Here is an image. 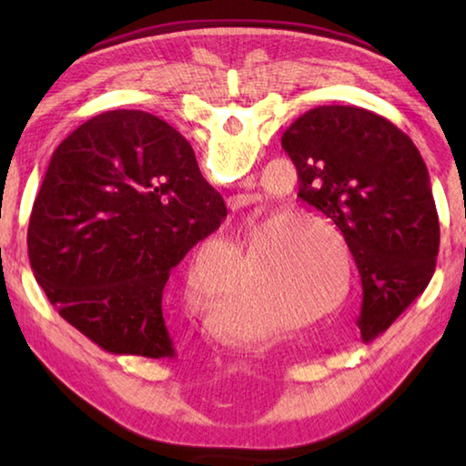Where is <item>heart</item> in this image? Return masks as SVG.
<instances>
[{"mask_svg": "<svg viewBox=\"0 0 466 466\" xmlns=\"http://www.w3.org/2000/svg\"><path fill=\"white\" fill-rule=\"evenodd\" d=\"M244 172L242 154L234 152L228 175L222 178H238ZM252 230L255 236L248 244L247 265L257 286L267 294L271 312L255 310L244 289L228 283L211 296V320L219 330L228 335H257L271 330L279 319L314 322L341 309L350 294V248L343 234L329 219L309 211H283L271 218L258 216ZM330 238L336 240L337 249ZM232 261L234 252L228 244L208 242L197 248L187 273L188 298L197 304L208 302L205 271L216 263Z\"/></svg>", "mask_w": 466, "mask_h": 466, "instance_id": "obj_1", "label": "heart"}]
</instances>
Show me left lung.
<instances>
[{
    "instance_id": "1",
    "label": "left lung",
    "mask_w": 466,
    "mask_h": 466,
    "mask_svg": "<svg viewBox=\"0 0 466 466\" xmlns=\"http://www.w3.org/2000/svg\"><path fill=\"white\" fill-rule=\"evenodd\" d=\"M298 197L322 211L350 247L361 279V339L389 329L428 288L440 222L413 141L372 110L310 108L281 137Z\"/></svg>"
}]
</instances>
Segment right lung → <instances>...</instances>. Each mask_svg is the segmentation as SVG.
I'll use <instances>...</instances> for the list:
<instances>
[{
	"mask_svg": "<svg viewBox=\"0 0 466 466\" xmlns=\"http://www.w3.org/2000/svg\"><path fill=\"white\" fill-rule=\"evenodd\" d=\"M226 214L175 127L106 110L55 149L30 214V265L61 317L102 350L175 358L164 286Z\"/></svg>",
	"mask_w": 466,
	"mask_h": 466,
	"instance_id": "right-lung-1",
	"label": "right lung"
}]
</instances>
